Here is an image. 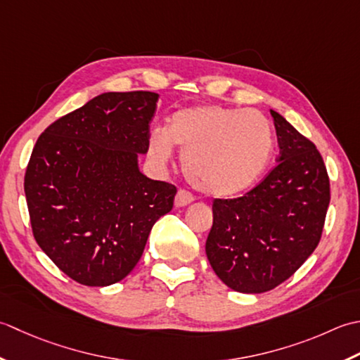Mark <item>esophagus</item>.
Listing matches in <instances>:
<instances>
[{"label": "esophagus", "instance_id": "obj_1", "mask_svg": "<svg viewBox=\"0 0 360 360\" xmlns=\"http://www.w3.org/2000/svg\"><path fill=\"white\" fill-rule=\"evenodd\" d=\"M193 200H194L193 194L188 193V191H185V189H180L179 193L175 194L174 203H175V207H177V208H181V207H186V205H189Z\"/></svg>", "mask_w": 360, "mask_h": 360}]
</instances>
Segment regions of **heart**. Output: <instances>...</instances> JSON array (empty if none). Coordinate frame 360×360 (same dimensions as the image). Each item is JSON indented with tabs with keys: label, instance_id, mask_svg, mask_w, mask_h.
<instances>
[{
	"label": "heart",
	"instance_id": "1",
	"mask_svg": "<svg viewBox=\"0 0 360 360\" xmlns=\"http://www.w3.org/2000/svg\"><path fill=\"white\" fill-rule=\"evenodd\" d=\"M181 150V167L195 189L231 197L253 186L275 149L272 122L258 110L195 105L177 110L148 139V153L163 166Z\"/></svg>",
	"mask_w": 360,
	"mask_h": 360
}]
</instances>
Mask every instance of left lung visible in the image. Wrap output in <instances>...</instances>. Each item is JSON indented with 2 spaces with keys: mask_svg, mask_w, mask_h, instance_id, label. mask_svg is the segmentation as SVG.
<instances>
[{
  "mask_svg": "<svg viewBox=\"0 0 360 360\" xmlns=\"http://www.w3.org/2000/svg\"><path fill=\"white\" fill-rule=\"evenodd\" d=\"M278 165L238 199H214L207 250L230 289L262 293L288 280L309 258L323 231L329 199L326 166L315 144L270 110Z\"/></svg>",
  "mask_w": 360,
  "mask_h": 360,
  "instance_id": "obj_1",
  "label": "left lung"
}]
</instances>
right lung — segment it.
Listing matches in <instances>:
<instances>
[{
    "label": "right lung",
    "mask_w": 360,
    "mask_h": 360,
    "mask_svg": "<svg viewBox=\"0 0 360 360\" xmlns=\"http://www.w3.org/2000/svg\"><path fill=\"white\" fill-rule=\"evenodd\" d=\"M158 94L102 93L58 118L34 146L25 194L37 244L71 280L126 278L177 188L139 171Z\"/></svg>",
    "instance_id": "1"
}]
</instances>
